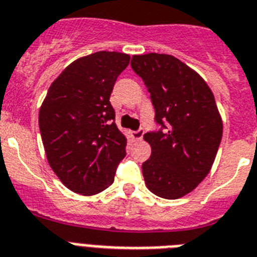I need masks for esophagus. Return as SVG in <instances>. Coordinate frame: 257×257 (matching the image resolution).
Returning <instances> with one entry per match:
<instances>
[{
	"mask_svg": "<svg viewBox=\"0 0 257 257\" xmlns=\"http://www.w3.org/2000/svg\"><path fill=\"white\" fill-rule=\"evenodd\" d=\"M144 133H145V131H144L143 128H140L139 131H133V132H131V137H132L135 141H140V140L144 137Z\"/></svg>",
	"mask_w": 257,
	"mask_h": 257,
	"instance_id": "34e87169",
	"label": "esophagus"
}]
</instances>
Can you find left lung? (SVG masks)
<instances>
[{"label": "left lung", "instance_id": "8db88e82", "mask_svg": "<svg viewBox=\"0 0 257 257\" xmlns=\"http://www.w3.org/2000/svg\"><path fill=\"white\" fill-rule=\"evenodd\" d=\"M131 66L149 91L160 126L144 135L152 147L144 179L153 194L177 199L193 191L214 164L223 133L215 99L206 81L172 55H133Z\"/></svg>", "mask_w": 257, "mask_h": 257}]
</instances>
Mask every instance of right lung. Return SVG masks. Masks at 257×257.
Masks as SVG:
<instances>
[{
	"label": "right lung",
	"mask_w": 257,
	"mask_h": 257,
	"mask_svg": "<svg viewBox=\"0 0 257 257\" xmlns=\"http://www.w3.org/2000/svg\"><path fill=\"white\" fill-rule=\"evenodd\" d=\"M129 59L116 51L93 53L72 62L50 85L39 131L50 166L71 191L105 190L126 156L109 97Z\"/></svg>",
	"instance_id": "1"
}]
</instances>
